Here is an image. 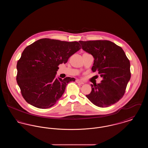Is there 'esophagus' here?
I'll use <instances>...</instances> for the list:
<instances>
[{"mask_svg": "<svg viewBox=\"0 0 148 148\" xmlns=\"http://www.w3.org/2000/svg\"><path fill=\"white\" fill-rule=\"evenodd\" d=\"M76 82H77V83L80 84H84V82H82V81H80V80H76Z\"/></svg>", "mask_w": 148, "mask_h": 148, "instance_id": "esophagus-1", "label": "esophagus"}]
</instances>
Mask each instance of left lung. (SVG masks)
<instances>
[{"instance_id": "8db88e82", "label": "left lung", "mask_w": 148, "mask_h": 148, "mask_svg": "<svg viewBox=\"0 0 148 148\" xmlns=\"http://www.w3.org/2000/svg\"><path fill=\"white\" fill-rule=\"evenodd\" d=\"M82 49L94 58L92 70L98 71L103 79L91 84L92 92L86 97L101 108L117 103L123 97L131 77L130 64L123 49L106 40L79 41Z\"/></svg>"}]
</instances>
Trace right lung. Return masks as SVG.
Listing matches in <instances>:
<instances>
[{"label": "right lung", "instance_id": "1", "mask_svg": "<svg viewBox=\"0 0 148 148\" xmlns=\"http://www.w3.org/2000/svg\"><path fill=\"white\" fill-rule=\"evenodd\" d=\"M81 49L77 42L39 39L24 50L16 68V82L23 97L32 106L47 109L56 104L74 77L56 78L60 64Z\"/></svg>", "mask_w": 148, "mask_h": 148}]
</instances>
